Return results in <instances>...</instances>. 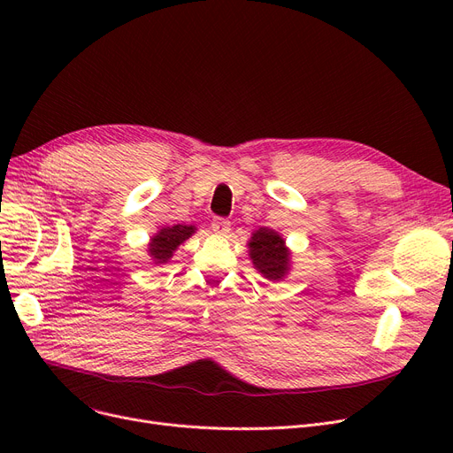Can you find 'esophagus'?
<instances>
[{"label":"esophagus","instance_id":"34e87169","mask_svg":"<svg viewBox=\"0 0 453 453\" xmlns=\"http://www.w3.org/2000/svg\"><path fill=\"white\" fill-rule=\"evenodd\" d=\"M211 229L214 231V234H220V236H226L229 231H231V224L224 219H214L211 222Z\"/></svg>","mask_w":453,"mask_h":453}]
</instances>
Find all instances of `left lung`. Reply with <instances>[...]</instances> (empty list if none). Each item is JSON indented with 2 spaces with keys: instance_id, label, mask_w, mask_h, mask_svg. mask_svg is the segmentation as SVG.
<instances>
[{
  "instance_id": "obj_1",
  "label": "left lung",
  "mask_w": 453,
  "mask_h": 453,
  "mask_svg": "<svg viewBox=\"0 0 453 453\" xmlns=\"http://www.w3.org/2000/svg\"><path fill=\"white\" fill-rule=\"evenodd\" d=\"M253 268L268 280H282L292 270V251L275 229L258 227L248 241Z\"/></svg>"
}]
</instances>
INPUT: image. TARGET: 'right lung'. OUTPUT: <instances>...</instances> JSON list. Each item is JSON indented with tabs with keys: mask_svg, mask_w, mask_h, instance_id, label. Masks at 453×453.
<instances>
[{
	"mask_svg": "<svg viewBox=\"0 0 453 453\" xmlns=\"http://www.w3.org/2000/svg\"><path fill=\"white\" fill-rule=\"evenodd\" d=\"M196 233V226H185V224H176V226H166L161 227L156 234L150 236L149 242V257L152 260V265L161 266L166 265L173 258L174 251Z\"/></svg>",
	"mask_w": 453,
	"mask_h": 453,
	"instance_id": "obj_1",
	"label": "right lung"
}]
</instances>
